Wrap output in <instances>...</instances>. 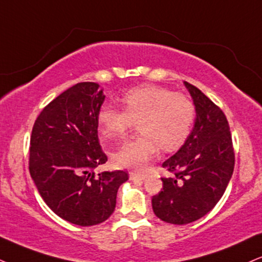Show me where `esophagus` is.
I'll list each match as a JSON object with an SVG mask.
<instances>
[{
    "label": "esophagus",
    "mask_w": 262,
    "mask_h": 262,
    "mask_svg": "<svg viewBox=\"0 0 262 262\" xmlns=\"http://www.w3.org/2000/svg\"><path fill=\"white\" fill-rule=\"evenodd\" d=\"M144 180H146V175H143V173L134 172V171H131L130 172V181H144Z\"/></svg>",
    "instance_id": "obj_1"
}]
</instances>
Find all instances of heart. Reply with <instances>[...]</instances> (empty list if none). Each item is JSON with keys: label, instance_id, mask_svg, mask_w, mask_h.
Returning <instances> with one entry per match:
<instances>
[{"label": "heart", "instance_id": "b5f03b06", "mask_svg": "<svg viewBox=\"0 0 262 262\" xmlns=\"http://www.w3.org/2000/svg\"><path fill=\"white\" fill-rule=\"evenodd\" d=\"M124 109L103 104L97 114L103 140L121 138L138 121L142 135L127 141L113 156L121 169L143 171L159 153L172 151L185 143L195 118L193 102L182 93L156 85H140L122 93Z\"/></svg>", "mask_w": 262, "mask_h": 262}]
</instances>
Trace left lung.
<instances>
[{
    "instance_id": "1",
    "label": "left lung",
    "mask_w": 262,
    "mask_h": 262,
    "mask_svg": "<svg viewBox=\"0 0 262 262\" xmlns=\"http://www.w3.org/2000/svg\"><path fill=\"white\" fill-rule=\"evenodd\" d=\"M185 83L195 108L193 130L183 146L163 163L173 176L151 198L154 214L173 225L205 216L224 195L234 169V151L224 112L204 93Z\"/></svg>"
}]
</instances>
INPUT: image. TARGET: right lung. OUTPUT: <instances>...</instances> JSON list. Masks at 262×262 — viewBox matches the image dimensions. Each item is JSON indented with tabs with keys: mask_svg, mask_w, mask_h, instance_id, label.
<instances>
[{
	"mask_svg": "<svg viewBox=\"0 0 262 262\" xmlns=\"http://www.w3.org/2000/svg\"><path fill=\"white\" fill-rule=\"evenodd\" d=\"M104 98L98 83H76L45 106L30 138L29 170L41 198L63 220L85 227L114 212L119 187L128 180L121 170L95 173L108 160L97 121Z\"/></svg>",
	"mask_w": 262,
	"mask_h": 262,
	"instance_id": "obj_1",
	"label": "right lung"
}]
</instances>
